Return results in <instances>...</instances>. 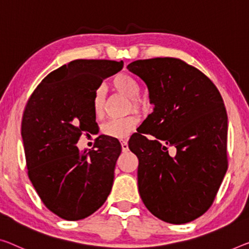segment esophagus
I'll return each instance as SVG.
<instances>
[{
  "label": "esophagus",
  "instance_id": "esophagus-1",
  "mask_svg": "<svg viewBox=\"0 0 249 249\" xmlns=\"http://www.w3.org/2000/svg\"><path fill=\"white\" fill-rule=\"evenodd\" d=\"M121 147H122V151H124V152L129 151L128 142H127V141H125V140H122V141H121Z\"/></svg>",
  "mask_w": 249,
  "mask_h": 249
}]
</instances>
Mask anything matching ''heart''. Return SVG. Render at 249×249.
Returning a JSON list of instances; mask_svg holds the SVG:
<instances>
[{
  "label": "heart",
  "mask_w": 249,
  "mask_h": 249,
  "mask_svg": "<svg viewBox=\"0 0 249 249\" xmlns=\"http://www.w3.org/2000/svg\"><path fill=\"white\" fill-rule=\"evenodd\" d=\"M113 87L119 91L130 98L131 100L132 107L135 109H142L146 107L147 101L143 98H140V85L137 81V79L133 78L132 75L127 73H120L113 79ZM106 101V89L103 86L98 87L94 91L92 103L93 110L97 116H100L103 112V107H105ZM138 124V119L135 116H127L124 118H114L107 121L102 125L103 135L109 136L116 139H124L130 133L133 131Z\"/></svg>",
  "instance_id": "b5f03b06"
}]
</instances>
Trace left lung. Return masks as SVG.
I'll return each mask as SVG.
<instances>
[{
    "label": "left lung",
    "mask_w": 249,
    "mask_h": 249,
    "mask_svg": "<svg viewBox=\"0 0 249 249\" xmlns=\"http://www.w3.org/2000/svg\"><path fill=\"white\" fill-rule=\"evenodd\" d=\"M127 68L143 80L155 106L129 140L139 160L141 199L166 223H189L212 206L227 171L223 98L212 80L180 59L137 60ZM169 146L175 155L167 152Z\"/></svg>",
    "instance_id": "1"
}]
</instances>
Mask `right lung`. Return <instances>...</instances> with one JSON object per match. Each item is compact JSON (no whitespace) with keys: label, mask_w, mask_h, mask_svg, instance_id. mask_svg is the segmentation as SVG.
I'll return each instance as SVG.
<instances>
[{"label":"right lung","mask_w":249,"mask_h":249,"mask_svg":"<svg viewBox=\"0 0 249 249\" xmlns=\"http://www.w3.org/2000/svg\"><path fill=\"white\" fill-rule=\"evenodd\" d=\"M122 67V61H71L45 76L25 106L21 135L29 178L47 208L66 220L90 216L111 191L119 141L99 136L89 152L75 144L98 127L95 89Z\"/></svg>","instance_id":"obj_1"}]
</instances>
